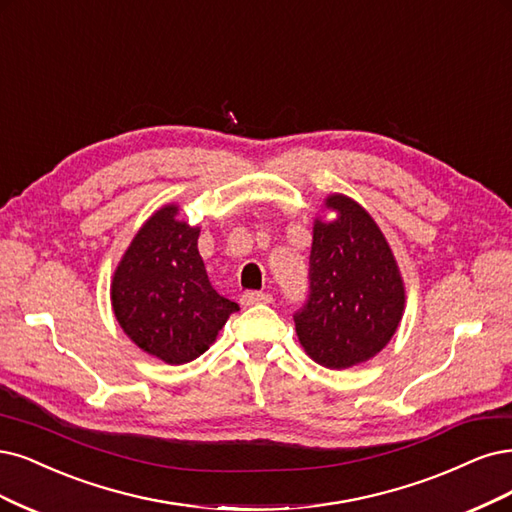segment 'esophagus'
Returning <instances> with one entry per match:
<instances>
[{
	"label": "esophagus",
	"instance_id": "34e87169",
	"mask_svg": "<svg viewBox=\"0 0 512 512\" xmlns=\"http://www.w3.org/2000/svg\"><path fill=\"white\" fill-rule=\"evenodd\" d=\"M273 296L269 292H245L241 296V305L243 307H252V305H260V303H271Z\"/></svg>",
	"mask_w": 512,
	"mask_h": 512
}]
</instances>
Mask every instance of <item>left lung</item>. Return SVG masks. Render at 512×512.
Masks as SVG:
<instances>
[{
  "instance_id": "8db88e82",
  "label": "left lung",
  "mask_w": 512,
  "mask_h": 512,
  "mask_svg": "<svg viewBox=\"0 0 512 512\" xmlns=\"http://www.w3.org/2000/svg\"><path fill=\"white\" fill-rule=\"evenodd\" d=\"M315 218L309 301L294 313L307 356L332 370L375 358L400 326L404 281L394 252L368 211L345 195H328Z\"/></svg>"
}]
</instances>
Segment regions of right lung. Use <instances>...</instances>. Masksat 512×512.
<instances>
[{"label": "right lung", "instance_id": "obj_1", "mask_svg": "<svg viewBox=\"0 0 512 512\" xmlns=\"http://www.w3.org/2000/svg\"><path fill=\"white\" fill-rule=\"evenodd\" d=\"M199 226L167 203L139 228L112 277L120 328L148 356L167 364L199 358L239 305L209 284L199 254Z\"/></svg>", "mask_w": 512, "mask_h": 512}]
</instances>
